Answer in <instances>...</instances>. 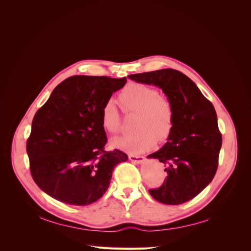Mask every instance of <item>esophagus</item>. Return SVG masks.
<instances>
[{
	"instance_id": "1",
	"label": "esophagus",
	"mask_w": 251,
	"mask_h": 251,
	"mask_svg": "<svg viewBox=\"0 0 251 251\" xmlns=\"http://www.w3.org/2000/svg\"><path fill=\"white\" fill-rule=\"evenodd\" d=\"M129 160L135 164H142L144 162V156H137V155H129Z\"/></svg>"
}]
</instances>
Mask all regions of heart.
<instances>
[{"mask_svg":"<svg viewBox=\"0 0 251 251\" xmlns=\"http://www.w3.org/2000/svg\"><path fill=\"white\" fill-rule=\"evenodd\" d=\"M125 110L136 112L133 132L114 137L112 146L130 154H140L151 150L156 138H168L173 128L172 104L165 97L159 96L155 88L143 83H129L119 96ZM101 124L105 130L116 133L121 121L114 100H108L101 109Z\"/></svg>","mask_w":251,"mask_h":251,"instance_id":"heart-1","label":"heart"}]
</instances>
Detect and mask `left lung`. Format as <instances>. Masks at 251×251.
<instances>
[{"label": "left lung", "instance_id": "left-lung-1", "mask_svg": "<svg viewBox=\"0 0 251 251\" xmlns=\"http://www.w3.org/2000/svg\"><path fill=\"white\" fill-rule=\"evenodd\" d=\"M128 77L161 88L174 113L167 142L148 155L165 164L167 172L163 185L150 193L164 204L187 202L212 182L218 169L222 134L214 105L189 77L178 70L161 69Z\"/></svg>", "mask_w": 251, "mask_h": 251}]
</instances>
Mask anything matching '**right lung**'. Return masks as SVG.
Instances as JSON below:
<instances>
[{
    "mask_svg": "<svg viewBox=\"0 0 251 251\" xmlns=\"http://www.w3.org/2000/svg\"><path fill=\"white\" fill-rule=\"evenodd\" d=\"M126 82V77L71 76L34 115L26 143L30 172L52 199L81 206L96 202L109 188L114 168L128 160L121 151H104L101 124L102 105Z\"/></svg>",
    "mask_w": 251,
    "mask_h": 251,
    "instance_id": "add662e5",
    "label": "right lung"
}]
</instances>
